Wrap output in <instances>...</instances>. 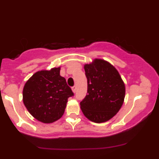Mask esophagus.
Listing matches in <instances>:
<instances>
[{
  "label": "esophagus",
  "instance_id": "34e87169",
  "mask_svg": "<svg viewBox=\"0 0 159 159\" xmlns=\"http://www.w3.org/2000/svg\"><path fill=\"white\" fill-rule=\"evenodd\" d=\"M72 92H73V93H75V91H76V87H75V86H73V87H72Z\"/></svg>",
  "mask_w": 159,
  "mask_h": 159
}]
</instances>
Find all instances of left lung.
<instances>
[{
	"mask_svg": "<svg viewBox=\"0 0 159 159\" xmlns=\"http://www.w3.org/2000/svg\"><path fill=\"white\" fill-rule=\"evenodd\" d=\"M84 68L87 78V94L80 103L82 112L94 123L108 121L123 105L125 84L116 69L105 60L96 58Z\"/></svg>",
	"mask_w": 159,
	"mask_h": 159,
	"instance_id": "8db88e82",
	"label": "left lung"
}]
</instances>
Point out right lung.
I'll use <instances>...</instances> for the list:
<instances>
[{"mask_svg": "<svg viewBox=\"0 0 159 159\" xmlns=\"http://www.w3.org/2000/svg\"><path fill=\"white\" fill-rule=\"evenodd\" d=\"M60 71L61 66L38 71L24 86V105L36 120L43 123H52L61 118L68 98L74 95Z\"/></svg>", "mask_w": 159, "mask_h": 159, "instance_id": "right-lung-1", "label": "right lung"}]
</instances>
